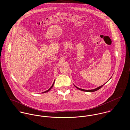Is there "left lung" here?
Returning a JSON list of instances; mask_svg holds the SVG:
<instances>
[{
	"mask_svg": "<svg viewBox=\"0 0 130 130\" xmlns=\"http://www.w3.org/2000/svg\"><path fill=\"white\" fill-rule=\"evenodd\" d=\"M104 85H102L101 86L99 87H98V88H96V89H93V90H84V89H80V88H78V87H77L76 86H75V87H76L77 89H78L79 90H81V91H85V92H95V91H97V90H98L99 89H100V88H101Z\"/></svg>",
	"mask_w": 130,
	"mask_h": 130,
	"instance_id": "1",
	"label": "left lung"
}]
</instances>
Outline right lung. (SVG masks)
Returning <instances> with one entry per match:
<instances>
[{
    "mask_svg": "<svg viewBox=\"0 0 130 130\" xmlns=\"http://www.w3.org/2000/svg\"><path fill=\"white\" fill-rule=\"evenodd\" d=\"M54 83H53V85H52V86L51 87H50V88H49V89H48V90H47V91H45V92H43V93H46V92H48V91H49V90H51V88H52V87H53V85H54Z\"/></svg>",
    "mask_w": 130,
    "mask_h": 130,
    "instance_id": "1",
    "label": "right lung"
}]
</instances>
